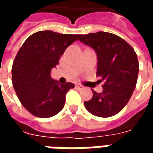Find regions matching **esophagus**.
<instances>
[{
  "label": "esophagus",
  "mask_w": 153,
  "mask_h": 153,
  "mask_svg": "<svg viewBox=\"0 0 153 153\" xmlns=\"http://www.w3.org/2000/svg\"><path fill=\"white\" fill-rule=\"evenodd\" d=\"M76 88L78 89H83V88H84V87L83 85H81V84H77Z\"/></svg>",
  "instance_id": "34e87169"
}]
</instances>
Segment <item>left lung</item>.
<instances>
[{
  "label": "left lung",
  "mask_w": 153,
  "mask_h": 153,
  "mask_svg": "<svg viewBox=\"0 0 153 153\" xmlns=\"http://www.w3.org/2000/svg\"><path fill=\"white\" fill-rule=\"evenodd\" d=\"M94 49L97 56V75L103 81L102 93L93 91V97L84 102L91 114L111 117L121 111L130 99L137 83L138 61L134 48L123 38L106 32L77 36Z\"/></svg>",
  "instance_id": "1"
}]
</instances>
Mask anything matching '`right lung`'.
Masks as SVG:
<instances>
[{
	"label": "right lung",
	"mask_w": 153,
	"mask_h": 153,
	"mask_svg": "<svg viewBox=\"0 0 153 153\" xmlns=\"http://www.w3.org/2000/svg\"><path fill=\"white\" fill-rule=\"evenodd\" d=\"M77 34H61L51 30L30 35L16 55L12 65V83L19 100L32 115L40 118L54 116L63 109L67 92L74 84L58 83L51 70Z\"/></svg>",
	"instance_id": "right-lung-1"
}]
</instances>
